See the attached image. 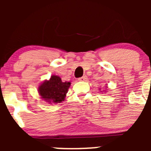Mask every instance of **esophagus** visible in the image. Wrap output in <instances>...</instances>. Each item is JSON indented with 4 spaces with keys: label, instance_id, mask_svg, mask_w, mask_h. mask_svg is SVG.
I'll return each instance as SVG.
<instances>
[{
    "label": "esophagus",
    "instance_id": "1",
    "mask_svg": "<svg viewBox=\"0 0 151 151\" xmlns=\"http://www.w3.org/2000/svg\"><path fill=\"white\" fill-rule=\"evenodd\" d=\"M87 79H88V77H87L86 75H85V76H83V77H80V78L78 79V80L79 81H85Z\"/></svg>",
    "mask_w": 151,
    "mask_h": 151
}]
</instances>
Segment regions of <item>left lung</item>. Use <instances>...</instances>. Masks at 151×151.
Listing matches in <instances>:
<instances>
[{"mask_svg":"<svg viewBox=\"0 0 151 151\" xmlns=\"http://www.w3.org/2000/svg\"><path fill=\"white\" fill-rule=\"evenodd\" d=\"M99 90H100V89H99Z\"/></svg>","mask_w":151,"mask_h":151,"instance_id":"left-lung-1","label":"left lung"}]
</instances>
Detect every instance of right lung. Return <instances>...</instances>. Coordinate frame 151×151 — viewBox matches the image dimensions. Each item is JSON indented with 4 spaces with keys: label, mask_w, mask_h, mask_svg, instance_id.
<instances>
[{
    "label": "right lung",
    "mask_w": 151,
    "mask_h": 151,
    "mask_svg": "<svg viewBox=\"0 0 151 151\" xmlns=\"http://www.w3.org/2000/svg\"><path fill=\"white\" fill-rule=\"evenodd\" d=\"M70 82H63L58 76H51L49 80H45L39 87L41 98L50 104H57L64 101L70 87Z\"/></svg>",
    "instance_id": "1"
}]
</instances>
